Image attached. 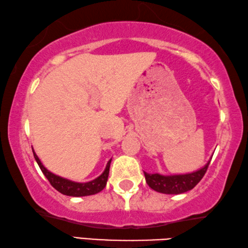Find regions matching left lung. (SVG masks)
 <instances>
[{
	"instance_id": "left-lung-1",
	"label": "left lung",
	"mask_w": 248,
	"mask_h": 248,
	"mask_svg": "<svg viewBox=\"0 0 248 248\" xmlns=\"http://www.w3.org/2000/svg\"><path fill=\"white\" fill-rule=\"evenodd\" d=\"M211 161V159H210ZM210 161L202 169L188 174L179 175H161V174H148L144 171L146 184L153 190L166 195H178L191 190L198 184L205 174L210 164Z\"/></svg>"
}]
</instances>
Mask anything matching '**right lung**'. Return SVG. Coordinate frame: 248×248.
<instances>
[{"mask_svg":"<svg viewBox=\"0 0 248 248\" xmlns=\"http://www.w3.org/2000/svg\"><path fill=\"white\" fill-rule=\"evenodd\" d=\"M32 153L37 164L39 165L41 171H43L44 175L47 177L50 184H51V186L54 188V189H57L59 192H61V194H63L65 196H71V197L91 196L102 191L105 188V186H106L111 159H109L106 165V169H105L103 174L99 175L97 178H95L87 183H77V182H72V180L70 179L60 177V176L54 175L53 173H51V171H49L43 165V163L40 162L39 157L37 156V154L35 153V151L33 150H32Z\"/></svg>","mask_w":248,"mask_h":248,"instance_id":"right-lung-1","label":"right lung"}]
</instances>
